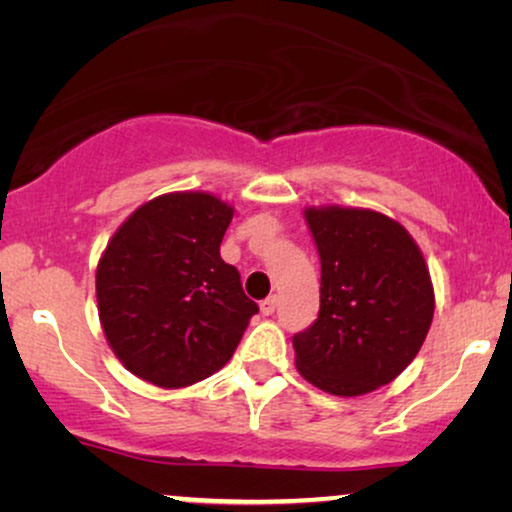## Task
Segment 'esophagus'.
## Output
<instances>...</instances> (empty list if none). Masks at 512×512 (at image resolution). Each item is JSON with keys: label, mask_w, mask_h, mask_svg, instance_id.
<instances>
[{"label": "esophagus", "mask_w": 512, "mask_h": 512, "mask_svg": "<svg viewBox=\"0 0 512 512\" xmlns=\"http://www.w3.org/2000/svg\"><path fill=\"white\" fill-rule=\"evenodd\" d=\"M277 310V296H268L265 300H261V312L265 317H270V314H275Z\"/></svg>", "instance_id": "1"}]
</instances>
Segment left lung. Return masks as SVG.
<instances>
[{"mask_svg":"<svg viewBox=\"0 0 512 512\" xmlns=\"http://www.w3.org/2000/svg\"><path fill=\"white\" fill-rule=\"evenodd\" d=\"M321 261L319 317L293 335L296 368L333 396L396 380L431 328L433 284L417 242L373 209L307 207Z\"/></svg>","mask_w":512,"mask_h":512,"instance_id":"8db88e82","label":"left lung"}]
</instances>
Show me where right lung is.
Here are the masks:
<instances>
[{"mask_svg":"<svg viewBox=\"0 0 512 512\" xmlns=\"http://www.w3.org/2000/svg\"><path fill=\"white\" fill-rule=\"evenodd\" d=\"M235 209L202 191L137 207L97 263V312L109 347L132 375L181 389L230 361L258 305L221 258Z\"/></svg>","mask_w":512,"mask_h":512,"instance_id":"obj_1","label":"right lung"}]
</instances>
